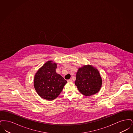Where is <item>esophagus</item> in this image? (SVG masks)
I'll use <instances>...</instances> for the list:
<instances>
[{"instance_id": "obj_1", "label": "esophagus", "mask_w": 133, "mask_h": 133, "mask_svg": "<svg viewBox=\"0 0 133 133\" xmlns=\"http://www.w3.org/2000/svg\"><path fill=\"white\" fill-rule=\"evenodd\" d=\"M67 81H68V82H72V80L71 79H70L68 80H67Z\"/></svg>"}]
</instances>
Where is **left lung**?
<instances>
[{
    "mask_svg": "<svg viewBox=\"0 0 133 133\" xmlns=\"http://www.w3.org/2000/svg\"><path fill=\"white\" fill-rule=\"evenodd\" d=\"M75 84L81 94L89 96L100 90L102 79L98 70L92 65H87L78 70Z\"/></svg>",
    "mask_w": 133,
    "mask_h": 133,
    "instance_id": "1",
    "label": "left lung"
}]
</instances>
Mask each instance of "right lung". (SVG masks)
Wrapping results in <instances>:
<instances>
[{"label":"right lung","instance_id":"1","mask_svg":"<svg viewBox=\"0 0 133 133\" xmlns=\"http://www.w3.org/2000/svg\"><path fill=\"white\" fill-rule=\"evenodd\" d=\"M57 63L48 61L38 70L34 78V87L40 97L48 101L56 99L67 83L56 72Z\"/></svg>","mask_w":133,"mask_h":133}]
</instances>
